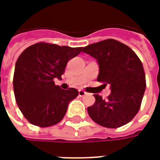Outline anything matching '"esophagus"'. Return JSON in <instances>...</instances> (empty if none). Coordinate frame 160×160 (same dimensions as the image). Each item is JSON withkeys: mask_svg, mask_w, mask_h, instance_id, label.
I'll return each instance as SVG.
<instances>
[{"mask_svg": "<svg viewBox=\"0 0 160 160\" xmlns=\"http://www.w3.org/2000/svg\"><path fill=\"white\" fill-rule=\"evenodd\" d=\"M85 95H87V92L83 90H79V96L80 97H84Z\"/></svg>", "mask_w": 160, "mask_h": 160, "instance_id": "obj_1", "label": "esophagus"}]
</instances>
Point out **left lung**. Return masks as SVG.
<instances>
[{
    "instance_id": "obj_1",
    "label": "left lung",
    "mask_w": 160,
    "mask_h": 160,
    "mask_svg": "<svg viewBox=\"0 0 160 160\" xmlns=\"http://www.w3.org/2000/svg\"><path fill=\"white\" fill-rule=\"evenodd\" d=\"M82 52L97 60L98 81L109 84L108 99L94 94L95 103L87 108L90 118L105 128L122 127L129 122L141 107L146 89V75L137 55L122 42L106 39L84 47Z\"/></svg>"
}]
</instances>
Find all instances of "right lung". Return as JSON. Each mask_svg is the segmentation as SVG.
I'll use <instances>...</instances> for the list:
<instances>
[{"instance_id": "1", "label": "right lung", "mask_w": 160, "mask_h": 160, "mask_svg": "<svg viewBox=\"0 0 160 160\" xmlns=\"http://www.w3.org/2000/svg\"><path fill=\"white\" fill-rule=\"evenodd\" d=\"M81 49L38 42L20 54L15 64L13 91L16 103L30 123L45 128L62 120L68 104L79 92L74 88L63 90L55 85L54 79H62L68 62Z\"/></svg>"}]
</instances>
